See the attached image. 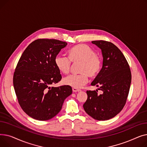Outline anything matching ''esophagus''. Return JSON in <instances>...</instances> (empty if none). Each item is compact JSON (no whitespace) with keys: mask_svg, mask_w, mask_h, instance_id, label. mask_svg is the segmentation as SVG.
Listing matches in <instances>:
<instances>
[{"mask_svg":"<svg viewBox=\"0 0 147 147\" xmlns=\"http://www.w3.org/2000/svg\"><path fill=\"white\" fill-rule=\"evenodd\" d=\"M73 91L74 92H80L81 91L80 89H77V88H73Z\"/></svg>","mask_w":147,"mask_h":147,"instance_id":"obj_1","label":"esophagus"}]
</instances>
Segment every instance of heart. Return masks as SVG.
Masks as SVG:
<instances>
[{"label":"heart","instance_id":"heart-1","mask_svg":"<svg viewBox=\"0 0 147 147\" xmlns=\"http://www.w3.org/2000/svg\"><path fill=\"white\" fill-rule=\"evenodd\" d=\"M69 58L57 55L55 58V63L59 70L63 74H68L70 71L71 63H81L80 74L69 75L64 79L65 85L75 88H80L86 84L88 76L95 78L101 69V60L96 55L95 51L89 46L79 44L74 46L68 51Z\"/></svg>","mask_w":147,"mask_h":147}]
</instances>
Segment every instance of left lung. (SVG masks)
<instances>
[{
  "mask_svg": "<svg viewBox=\"0 0 147 147\" xmlns=\"http://www.w3.org/2000/svg\"><path fill=\"white\" fill-rule=\"evenodd\" d=\"M92 43L101 49L102 67L92 82L98 90H87L88 99L83 107L86 113L97 120H107L115 117L124 107L131 84L130 69L125 56L113 43L95 40Z\"/></svg>",
  "mask_w": 147,
  "mask_h": 147,
  "instance_id": "obj_1",
  "label": "left lung"
}]
</instances>
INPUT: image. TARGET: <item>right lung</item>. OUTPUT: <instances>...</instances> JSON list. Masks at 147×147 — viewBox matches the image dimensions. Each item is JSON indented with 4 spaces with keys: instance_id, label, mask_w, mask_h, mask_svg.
Masks as SVG:
<instances>
[{
    "instance_id": "add662e5",
    "label": "right lung",
    "mask_w": 147,
    "mask_h": 147,
    "mask_svg": "<svg viewBox=\"0 0 147 147\" xmlns=\"http://www.w3.org/2000/svg\"><path fill=\"white\" fill-rule=\"evenodd\" d=\"M67 45L56 39L36 40L17 64L13 78L15 94L23 111L34 119L45 121L55 117L72 94L71 86H51L61 80L55 58Z\"/></svg>"
}]
</instances>
